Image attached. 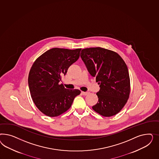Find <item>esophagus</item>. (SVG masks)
Listing matches in <instances>:
<instances>
[{"mask_svg":"<svg viewBox=\"0 0 159 159\" xmlns=\"http://www.w3.org/2000/svg\"><path fill=\"white\" fill-rule=\"evenodd\" d=\"M82 94L84 96H87V95H88L89 93L88 92H82Z\"/></svg>","mask_w":159,"mask_h":159,"instance_id":"1","label":"esophagus"}]
</instances>
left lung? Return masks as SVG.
<instances>
[{
	"label": "left lung",
	"mask_w": 159,
	"mask_h": 159,
	"mask_svg": "<svg viewBox=\"0 0 159 159\" xmlns=\"http://www.w3.org/2000/svg\"><path fill=\"white\" fill-rule=\"evenodd\" d=\"M80 57L100 87L96 93L98 101L92 108L104 116H115L130 94V78L124 61L116 52L100 47L83 49Z\"/></svg>",
	"instance_id": "1"
}]
</instances>
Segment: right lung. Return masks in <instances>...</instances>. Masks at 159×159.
<instances>
[{"instance_id":"right-lung-1","label":"right lung","mask_w":159,"mask_h":159,"mask_svg":"<svg viewBox=\"0 0 159 159\" xmlns=\"http://www.w3.org/2000/svg\"><path fill=\"white\" fill-rule=\"evenodd\" d=\"M81 49L52 48L33 64L28 78L29 89L35 105L43 114L50 117L61 115L80 94L79 90L67 89L59 83L79 59Z\"/></svg>"}]
</instances>
